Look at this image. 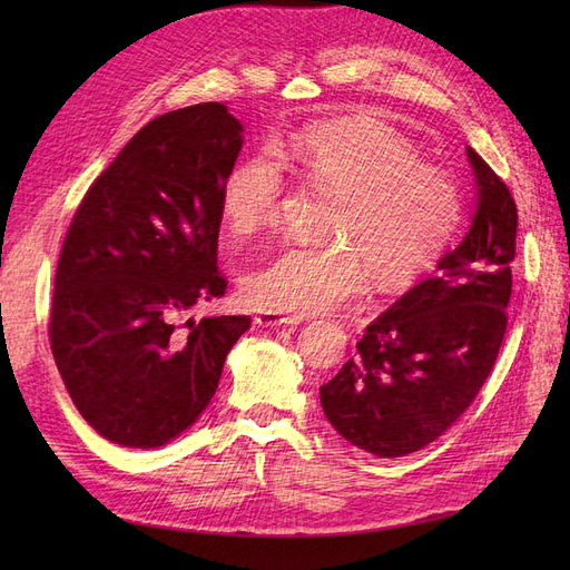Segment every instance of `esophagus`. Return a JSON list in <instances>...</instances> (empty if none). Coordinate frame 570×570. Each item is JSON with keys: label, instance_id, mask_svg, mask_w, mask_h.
I'll list each match as a JSON object with an SVG mask.
<instances>
[{"label": "esophagus", "instance_id": "esophagus-1", "mask_svg": "<svg viewBox=\"0 0 570 570\" xmlns=\"http://www.w3.org/2000/svg\"><path fill=\"white\" fill-rule=\"evenodd\" d=\"M256 323L262 327H283V325H297V316H285L281 312H258Z\"/></svg>", "mask_w": 570, "mask_h": 570}]
</instances>
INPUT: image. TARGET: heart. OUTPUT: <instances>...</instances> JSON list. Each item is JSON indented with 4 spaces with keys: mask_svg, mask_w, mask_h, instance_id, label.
<instances>
[{
    "mask_svg": "<svg viewBox=\"0 0 570 570\" xmlns=\"http://www.w3.org/2000/svg\"><path fill=\"white\" fill-rule=\"evenodd\" d=\"M285 168L333 193L323 235L333 243L289 245L245 278V295L268 312L318 314L364 292L368 268L402 287L433 266L463 214L456 178L419 164L400 135L358 120L308 126L273 151L239 161L223 180L220 212L235 237L278 218Z\"/></svg>",
    "mask_w": 570,
    "mask_h": 570,
    "instance_id": "heart-1",
    "label": "heart"
}]
</instances>
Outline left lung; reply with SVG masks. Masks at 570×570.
Wrapping results in <instances>:
<instances>
[{
	"label": "left lung",
	"mask_w": 570,
	"mask_h": 570,
	"mask_svg": "<svg viewBox=\"0 0 570 570\" xmlns=\"http://www.w3.org/2000/svg\"><path fill=\"white\" fill-rule=\"evenodd\" d=\"M465 154L478 183L471 230L321 385L327 421L375 456H406L444 435L485 385L507 333L519 212L507 183L478 151Z\"/></svg>",
	"instance_id": "obj_1"
}]
</instances>
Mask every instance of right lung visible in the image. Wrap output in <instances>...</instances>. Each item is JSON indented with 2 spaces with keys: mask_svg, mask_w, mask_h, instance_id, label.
Wrapping results in <instances>:
<instances>
[{
  "mask_svg": "<svg viewBox=\"0 0 570 570\" xmlns=\"http://www.w3.org/2000/svg\"><path fill=\"white\" fill-rule=\"evenodd\" d=\"M243 147L223 101L149 120L90 185L68 226L49 344L80 416L151 450L212 402L249 316L193 321L228 287L216 266L220 189Z\"/></svg>",
  "mask_w": 570,
  "mask_h": 570,
  "instance_id": "1",
  "label": "right lung"
}]
</instances>
